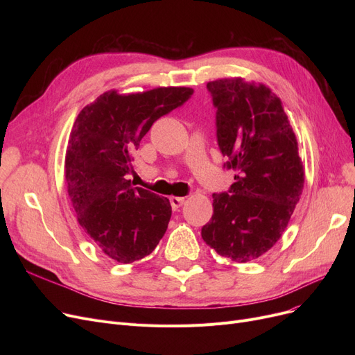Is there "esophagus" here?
I'll return each instance as SVG.
<instances>
[{"mask_svg": "<svg viewBox=\"0 0 355 355\" xmlns=\"http://www.w3.org/2000/svg\"><path fill=\"white\" fill-rule=\"evenodd\" d=\"M184 201H185L184 197H171L170 198V202H171V206H173L174 210H178L184 204Z\"/></svg>", "mask_w": 355, "mask_h": 355, "instance_id": "obj_1", "label": "esophagus"}]
</instances>
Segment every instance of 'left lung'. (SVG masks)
I'll return each instance as SVG.
<instances>
[{
	"label": "left lung",
	"mask_w": 355,
	"mask_h": 355,
	"mask_svg": "<svg viewBox=\"0 0 355 355\" xmlns=\"http://www.w3.org/2000/svg\"><path fill=\"white\" fill-rule=\"evenodd\" d=\"M216 107L223 165L234 171L229 191L213 194L201 237L220 256L246 263L281 239L304 189L297 141L281 99L243 79L207 83Z\"/></svg>",
	"instance_id": "8db88e82"
}]
</instances>
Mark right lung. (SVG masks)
<instances>
[{
    "mask_svg": "<svg viewBox=\"0 0 355 355\" xmlns=\"http://www.w3.org/2000/svg\"><path fill=\"white\" fill-rule=\"evenodd\" d=\"M190 87H158L135 95L105 92L85 106L71 128L64 177L79 225L119 263H132L157 248L171 218V204L126 175L132 154L153 123L182 106Z\"/></svg>",
    "mask_w": 355,
    "mask_h": 355,
    "instance_id": "add662e5",
    "label": "right lung"
}]
</instances>
